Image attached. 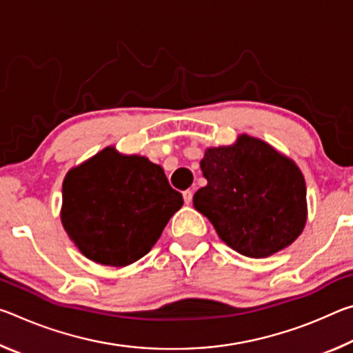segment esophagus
I'll use <instances>...</instances> for the list:
<instances>
[{
    "mask_svg": "<svg viewBox=\"0 0 353 353\" xmlns=\"http://www.w3.org/2000/svg\"><path fill=\"white\" fill-rule=\"evenodd\" d=\"M182 196H183L185 204H191V201H193V190H185Z\"/></svg>",
    "mask_w": 353,
    "mask_h": 353,
    "instance_id": "esophagus-1",
    "label": "esophagus"
}]
</instances>
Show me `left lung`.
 <instances>
[{
  "label": "left lung",
  "mask_w": 353,
  "mask_h": 353,
  "mask_svg": "<svg viewBox=\"0 0 353 353\" xmlns=\"http://www.w3.org/2000/svg\"><path fill=\"white\" fill-rule=\"evenodd\" d=\"M207 185L193 196L227 246L250 259L279 252L307 223V187L299 166L263 140L243 134L235 145L208 148Z\"/></svg>",
  "instance_id": "left-lung-1"
}]
</instances>
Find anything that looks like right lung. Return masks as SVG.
<instances>
[{"label": "right lung", "instance_id": "1", "mask_svg": "<svg viewBox=\"0 0 353 353\" xmlns=\"http://www.w3.org/2000/svg\"><path fill=\"white\" fill-rule=\"evenodd\" d=\"M182 204L162 166L109 146L67 172L61 219L87 259L121 268L151 250Z\"/></svg>", "mask_w": 353, "mask_h": 353}]
</instances>
